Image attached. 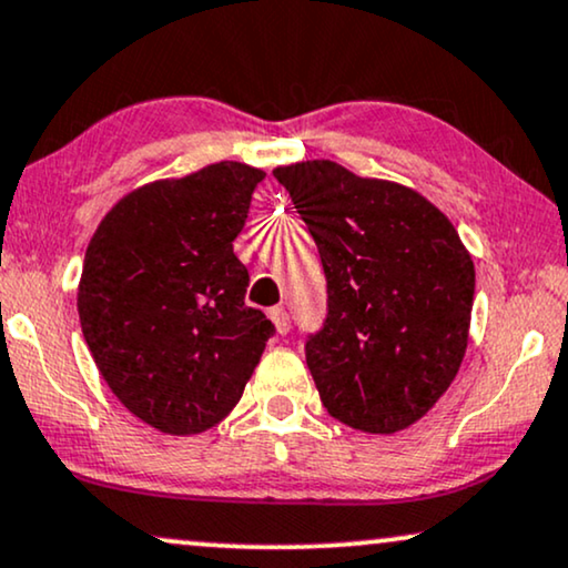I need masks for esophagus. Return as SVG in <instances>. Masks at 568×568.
<instances>
[{
	"label": "esophagus",
	"instance_id": "obj_1",
	"mask_svg": "<svg viewBox=\"0 0 568 568\" xmlns=\"http://www.w3.org/2000/svg\"><path fill=\"white\" fill-rule=\"evenodd\" d=\"M270 320H272V324H275V329L280 332V335H288V332H291V316L283 306L270 308Z\"/></svg>",
	"mask_w": 568,
	"mask_h": 568
}]
</instances>
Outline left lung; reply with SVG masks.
<instances>
[{
    "instance_id": "obj_1",
    "label": "left lung",
    "mask_w": 568,
    "mask_h": 568,
    "mask_svg": "<svg viewBox=\"0 0 568 568\" xmlns=\"http://www.w3.org/2000/svg\"><path fill=\"white\" fill-rule=\"evenodd\" d=\"M320 248L327 320L306 363L332 418L366 434L420 420L463 366L475 264L426 196L335 161L272 171Z\"/></svg>"
}]
</instances>
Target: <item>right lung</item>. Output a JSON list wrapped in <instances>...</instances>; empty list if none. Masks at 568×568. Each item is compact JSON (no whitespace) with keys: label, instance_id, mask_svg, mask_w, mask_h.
Masks as SVG:
<instances>
[{"label":"right lung","instance_id":"1","mask_svg":"<svg viewBox=\"0 0 568 568\" xmlns=\"http://www.w3.org/2000/svg\"><path fill=\"white\" fill-rule=\"evenodd\" d=\"M264 171L221 161L134 189L90 239L80 327L119 403L171 436L202 434L244 395L275 327L246 306L233 254Z\"/></svg>","mask_w":568,"mask_h":568}]
</instances>
